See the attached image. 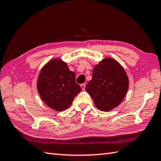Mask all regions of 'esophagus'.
<instances>
[{"mask_svg":"<svg viewBox=\"0 0 161 161\" xmlns=\"http://www.w3.org/2000/svg\"><path fill=\"white\" fill-rule=\"evenodd\" d=\"M80 86H81V89H82L83 91L85 89V88H86V84H81V85H80Z\"/></svg>","mask_w":161,"mask_h":161,"instance_id":"1","label":"esophagus"}]
</instances>
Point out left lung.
<instances>
[{
    "instance_id": "left-lung-1",
    "label": "left lung",
    "mask_w": 161,
    "mask_h": 161,
    "mask_svg": "<svg viewBox=\"0 0 161 161\" xmlns=\"http://www.w3.org/2000/svg\"><path fill=\"white\" fill-rule=\"evenodd\" d=\"M129 88V78L124 68L112 57H105L95 65L92 80L86 91L102 111H110L121 104Z\"/></svg>"
}]
</instances>
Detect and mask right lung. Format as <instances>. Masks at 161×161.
<instances>
[{"instance_id": "1", "label": "right lung", "mask_w": 161, "mask_h": 161, "mask_svg": "<svg viewBox=\"0 0 161 161\" xmlns=\"http://www.w3.org/2000/svg\"><path fill=\"white\" fill-rule=\"evenodd\" d=\"M36 88L45 104L57 111L70 107L75 96L81 91L75 82V73L60 58H54L42 67Z\"/></svg>"}]
</instances>
